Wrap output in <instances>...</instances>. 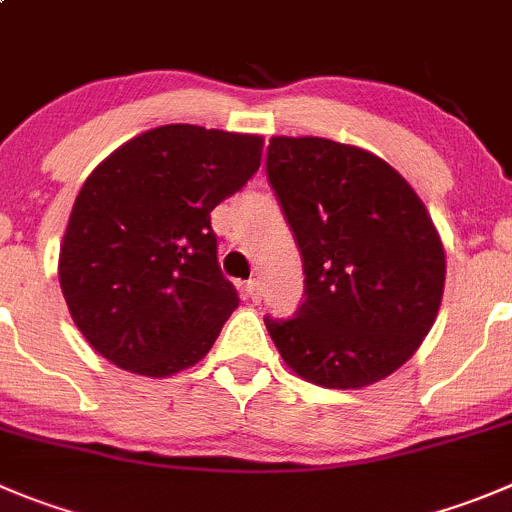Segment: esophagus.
Returning a JSON list of instances; mask_svg holds the SVG:
<instances>
[{
  "instance_id": "34e87169",
  "label": "esophagus",
  "mask_w": 512,
  "mask_h": 512,
  "mask_svg": "<svg viewBox=\"0 0 512 512\" xmlns=\"http://www.w3.org/2000/svg\"><path fill=\"white\" fill-rule=\"evenodd\" d=\"M245 290H247V298H250L252 303H260V298H262L260 280H250V283L245 285Z\"/></svg>"
}]
</instances>
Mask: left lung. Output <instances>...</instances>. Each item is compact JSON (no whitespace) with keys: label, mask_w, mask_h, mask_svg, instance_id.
Masks as SVG:
<instances>
[{"label":"left lung","mask_w":512,"mask_h":512,"mask_svg":"<svg viewBox=\"0 0 512 512\" xmlns=\"http://www.w3.org/2000/svg\"><path fill=\"white\" fill-rule=\"evenodd\" d=\"M270 181L300 250L303 305L265 315L285 364L326 389H361L422 346L444 290V247L422 199L379 156L275 136Z\"/></svg>","instance_id":"1"}]
</instances>
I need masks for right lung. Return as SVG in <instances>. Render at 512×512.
<instances>
[{"label": "right lung", "instance_id": "add662e5", "mask_svg": "<svg viewBox=\"0 0 512 512\" xmlns=\"http://www.w3.org/2000/svg\"><path fill=\"white\" fill-rule=\"evenodd\" d=\"M260 156V136L171 123L123 143L85 179L60 288L100 356L143 376L207 356L240 305L209 214L255 176Z\"/></svg>", "mask_w": 512, "mask_h": 512}]
</instances>
